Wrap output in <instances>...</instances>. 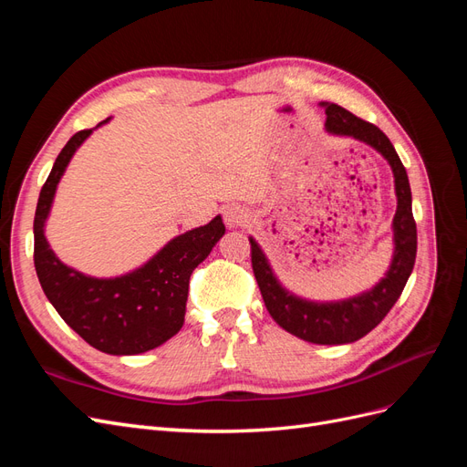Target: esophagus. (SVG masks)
Here are the masks:
<instances>
[{"label": "esophagus", "mask_w": 467, "mask_h": 467, "mask_svg": "<svg viewBox=\"0 0 467 467\" xmlns=\"http://www.w3.org/2000/svg\"><path fill=\"white\" fill-rule=\"evenodd\" d=\"M223 222L228 228H242V225L247 222V212L242 206H228L223 210Z\"/></svg>", "instance_id": "obj_1"}]
</instances>
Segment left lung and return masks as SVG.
Returning <instances> with one entry per match:
<instances>
[{
    "label": "left lung",
    "instance_id": "left-lung-1",
    "mask_svg": "<svg viewBox=\"0 0 467 467\" xmlns=\"http://www.w3.org/2000/svg\"><path fill=\"white\" fill-rule=\"evenodd\" d=\"M321 105L325 107V115H327L325 129L331 134L352 136L372 146L391 165L395 194H398V210H395L393 216L395 251L389 271L372 290L355 296V298L316 304L296 298L294 294L278 285L255 239H249L251 265L268 314L273 316L282 329L304 338L307 343L345 345L355 343L364 335H368L388 316L393 304L398 302L417 257V223L411 210V187H409L407 171L389 138L378 126L355 117L343 107L335 103Z\"/></svg>",
    "mask_w": 467,
    "mask_h": 467
}]
</instances>
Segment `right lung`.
Listing matches in <instances>:
<instances>
[{
    "label": "right lung",
    "mask_w": 467,
    "mask_h": 467,
    "mask_svg": "<svg viewBox=\"0 0 467 467\" xmlns=\"http://www.w3.org/2000/svg\"><path fill=\"white\" fill-rule=\"evenodd\" d=\"M91 132L79 130L67 140L42 185L33 225L35 268L47 298L83 341L107 355H140L179 333L185 323L191 275L225 228L216 216L171 239L144 266L117 278H93L66 266L47 242L45 222L60 177Z\"/></svg>",
    "instance_id": "add662e5"
}]
</instances>
